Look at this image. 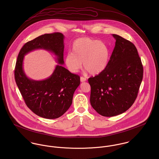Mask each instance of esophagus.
<instances>
[{
  "instance_id": "34e87169",
  "label": "esophagus",
  "mask_w": 159,
  "mask_h": 159,
  "mask_svg": "<svg viewBox=\"0 0 159 159\" xmlns=\"http://www.w3.org/2000/svg\"><path fill=\"white\" fill-rule=\"evenodd\" d=\"M80 81H81V82H84V81H86V78H85L83 76H81L80 77Z\"/></svg>"
}]
</instances>
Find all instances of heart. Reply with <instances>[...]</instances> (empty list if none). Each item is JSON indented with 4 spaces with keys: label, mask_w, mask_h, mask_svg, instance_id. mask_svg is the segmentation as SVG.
<instances>
[{
    "label": "heart",
    "mask_w": 159,
    "mask_h": 159,
    "mask_svg": "<svg viewBox=\"0 0 159 159\" xmlns=\"http://www.w3.org/2000/svg\"><path fill=\"white\" fill-rule=\"evenodd\" d=\"M110 49L105 43L88 37L76 40L72 47V53L65 59L66 66L71 73L78 72L83 66L92 75L102 73L108 66Z\"/></svg>",
    "instance_id": "heart-1"
}]
</instances>
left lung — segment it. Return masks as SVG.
Returning a JSON list of instances; mask_svg holds the SVG:
<instances>
[{
  "label": "left lung",
  "mask_w": 159,
  "mask_h": 159,
  "mask_svg": "<svg viewBox=\"0 0 159 159\" xmlns=\"http://www.w3.org/2000/svg\"><path fill=\"white\" fill-rule=\"evenodd\" d=\"M113 36L116 43L107 67L88 80L91 105L105 117L123 113L132 107L143 76V65L135 46L118 35Z\"/></svg>",
  "instance_id": "left-lung-1"
}]
</instances>
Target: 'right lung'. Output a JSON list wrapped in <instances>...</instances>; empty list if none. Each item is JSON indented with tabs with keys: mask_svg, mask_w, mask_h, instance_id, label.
Masks as SVG:
<instances>
[{
	"mask_svg": "<svg viewBox=\"0 0 159 159\" xmlns=\"http://www.w3.org/2000/svg\"><path fill=\"white\" fill-rule=\"evenodd\" d=\"M64 39L60 32L40 35L23 46L16 63L15 79L26 105L33 113L46 119L58 118L68 110L73 93L80 84V76L62 66L64 64ZM38 48L54 53L60 64L49 78L41 81L29 79L23 70L24 56Z\"/></svg>",
	"mask_w": 159,
	"mask_h": 159,
	"instance_id": "right-lung-1",
	"label": "right lung"
}]
</instances>
